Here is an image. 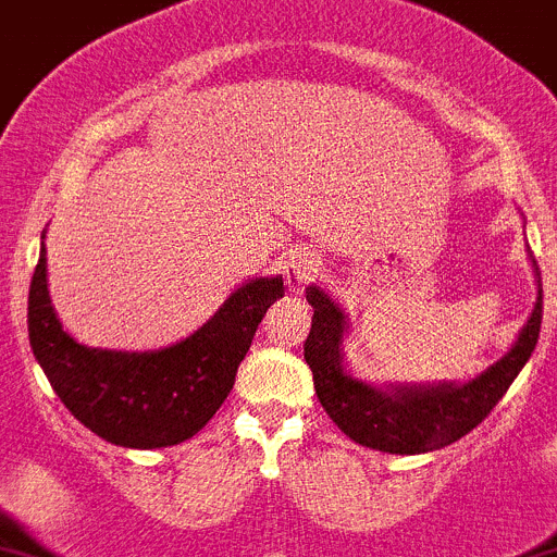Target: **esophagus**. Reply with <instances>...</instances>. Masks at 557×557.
<instances>
[{"label":"esophagus","instance_id":"obj_1","mask_svg":"<svg viewBox=\"0 0 557 557\" xmlns=\"http://www.w3.org/2000/svg\"><path fill=\"white\" fill-rule=\"evenodd\" d=\"M280 272H283L288 290H299L307 280L315 274L318 252L310 247H290L280 256Z\"/></svg>","mask_w":557,"mask_h":557}]
</instances>
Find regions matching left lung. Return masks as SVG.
<instances>
[{
    "instance_id": "1",
    "label": "left lung",
    "mask_w": 557,
    "mask_h": 557,
    "mask_svg": "<svg viewBox=\"0 0 557 557\" xmlns=\"http://www.w3.org/2000/svg\"><path fill=\"white\" fill-rule=\"evenodd\" d=\"M536 277V305L522 323L511 348L495 364L466 383H367L350 372L343 343L350 321L343 307L321 285H307L312 326L305 339V359L323 410L350 441L388 455H424L444 449L482 424L498 405L525 361L531 359L542 329V274L528 247Z\"/></svg>"
}]
</instances>
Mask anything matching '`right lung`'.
<instances>
[{
	"label": "right lung",
	"instance_id": "1",
	"mask_svg": "<svg viewBox=\"0 0 557 557\" xmlns=\"http://www.w3.org/2000/svg\"><path fill=\"white\" fill-rule=\"evenodd\" d=\"M280 296L283 274L252 277L180 343L158 350L89 348L64 332L53 310L40 245L29 285V345L57 397L84 428L124 449H163L201 433L218 413L258 323Z\"/></svg>",
	"mask_w": 557,
	"mask_h": 557
}]
</instances>
